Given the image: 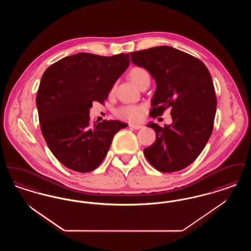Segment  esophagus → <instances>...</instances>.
Instances as JSON below:
<instances>
[{
  "mask_svg": "<svg viewBox=\"0 0 251 251\" xmlns=\"http://www.w3.org/2000/svg\"><path fill=\"white\" fill-rule=\"evenodd\" d=\"M129 127L131 129H134V130H139V129L143 128V126H141V125H129Z\"/></svg>",
  "mask_w": 251,
  "mask_h": 251,
  "instance_id": "1",
  "label": "esophagus"
}]
</instances>
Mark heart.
<instances>
[{
	"instance_id": "obj_1",
	"label": "heart",
	"mask_w": 251,
	"mask_h": 251,
	"mask_svg": "<svg viewBox=\"0 0 251 251\" xmlns=\"http://www.w3.org/2000/svg\"><path fill=\"white\" fill-rule=\"evenodd\" d=\"M129 78L132 82V84L139 87L140 84L143 83L144 80L147 78H150V76H149V73L144 69L136 67L131 69L129 72ZM144 113H145V107L143 105H122L120 108H118L115 112L116 116L119 119L131 122V123L138 122L141 120Z\"/></svg>"
}]
</instances>
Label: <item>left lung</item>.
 Returning <instances> with one entry per match:
<instances>
[{
	"label": "left lung",
	"instance_id": "obj_1",
	"mask_svg": "<svg viewBox=\"0 0 251 251\" xmlns=\"http://www.w3.org/2000/svg\"><path fill=\"white\" fill-rule=\"evenodd\" d=\"M130 55L134 65L155 80L151 117L155 119L171 109L170 125H148L155 131L156 139L144 154L159 171L181 170L201 154L213 131L217 101L211 74L201 60L168 46Z\"/></svg>",
	"mask_w": 251,
	"mask_h": 251
}]
</instances>
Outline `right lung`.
<instances>
[{"mask_svg":"<svg viewBox=\"0 0 251 251\" xmlns=\"http://www.w3.org/2000/svg\"><path fill=\"white\" fill-rule=\"evenodd\" d=\"M130 64L129 54L80 52L55 62L42 75L36 106L43 137L65 167L81 173L100 165L114 135L127 127L119 120L91 123L94 101L103 102Z\"/></svg>","mask_w":251,"mask_h":251,"instance_id":"right-lung-1","label":"right lung"}]
</instances>
